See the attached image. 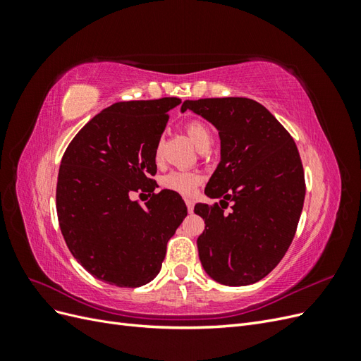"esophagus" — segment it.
Returning a JSON list of instances; mask_svg holds the SVG:
<instances>
[{
	"label": "esophagus",
	"mask_w": 361,
	"mask_h": 361,
	"mask_svg": "<svg viewBox=\"0 0 361 361\" xmlns=\"http://www.w3.org/2000/svg\"><path fill=\"white\" fill-rule=\"evenodd\" d=\"M185 203H187L188 212L191 214V212H192V209H194V200H192V199H187V200H185Z\"/></svg>",
	"instance_id": "1"
}]
</instances>
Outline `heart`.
Masks as SVG:
<instances>
[{"label":"heart","mask_w":361,"mask_h":361,"mask_svg":"<svg viewBox=\"0 0 361 361\" xmlns=\"http://www.w3.org/2000/svg\"><path fill=\"white\" fill-rule=\"evenodd\" d=\"M187 134L191 138L194 146L199 150L207 149L212 143V134L211 129L207 128L200 120H191L185 126ZM161 158V143H158L155 150V159L159 161ZM202 178L199 173L194 171H171L162 178V187L171 190L174 192H179L182 195H190L194 192L195 187L200 183Z\"/></svg>","instance_id":"heart-1"}]
</instances>
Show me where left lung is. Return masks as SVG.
Instances as JSON below:
<instances>
[{
    "mask_svg": "<svg viewBox=\"0 0 361 361\" xmlns=\"http://www.w3.org/2000/svg\"><path fill=\"white\" fill-rule=\"evenodd\" d=\"M220 135L221 159L197 203L204 220L197 238L202 267L226 286H247L268 276L288 251L302 211L305 183L293 138L264 105L247 97L185 101ZM232 202L231 211L224 209Z\"/></svg>",
    "mask_w": 361,
    "mask_h": 361,
    "instance_id": "8db88e82",
    "label": "left lung"
}]
</instances>
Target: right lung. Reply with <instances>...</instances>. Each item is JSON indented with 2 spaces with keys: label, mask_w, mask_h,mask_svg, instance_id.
I'll return each mask as SVG.
<instances>
[{
  "label": "right lung",
  "mask_w": 361,
  "mask_h": 361,
  "mask_svg": "<svg viewBox=\"0 0 361 361\" xmlns=\"http://www.w3.org/2000/svg\"><path fill=\"white\" fill-rule=\"evenodd\" d=\"M179 97L117 102L94 116L64 152L57 215L72 256L118 288L152 281L169 239L187 216L178 192L162 190L143 206L133 191L154 192L155 150Z\"/></svg>",
  "instance_id": "right-lung-1"
}]
</instances>
